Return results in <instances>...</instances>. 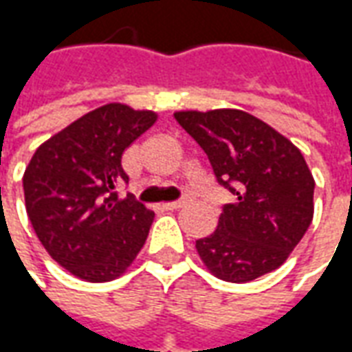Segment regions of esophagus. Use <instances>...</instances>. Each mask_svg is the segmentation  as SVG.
I'll list each match as a JSON object with an SVG mask.
<instances>
[{
    "instance_id": "esophagus-1",
    "label": "esophagus",
    "mask_w": 352,
    "mask_h": 352,
    "mask_svg": "<svg viewBox=\"0 0 352 352\" xmlns=\"http://www.w3.org/2000/svg\"><path fill=\"white\" fill-rule=\"evenodd\" d=\"M188 204V199L183 198V199H177V201H169V204H166V209H183L184 206Z\"/></svg>"
}]
</instances>
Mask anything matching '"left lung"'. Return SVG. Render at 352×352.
<instances>
[{"mask_svg": "<svg viewBox=\"0 0 352 352\" xmlns=\"http://www.w3.org/2000/svg\"><path fill=\"white\" fill-rule=\"evenodd\" d=\"M175 120L204 148L217 183L234 194L217 230L196 241L199 258L228 283L277 270L313 221L315 181L302 153L237 109L179 111Z\"/></svg>", "mask_w": 352, "mask_h": 352, "instance_id": "left-lung-1", "label": "left lung"}]
</instances>
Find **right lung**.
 Instances as JSON below:
<instances>
[{
    "label": "right lung",
    "instance_id": "1",
    "mask_svg": "<svg viewBox=\"0 0 352 352\" xmlns=\"http://www.w3.org/2000/svg\"><path fill=\"white\" fill-rule=\"evenodd\" d=\"M156 122L153 111L107 103L45 141L24 171L30 222L52 258L90 283L116 279L145 245L154 213L133 196L122 153Z\"/></svg>",
    "mask_w": 352,
    "mask_h": 352
}]
</instances>
